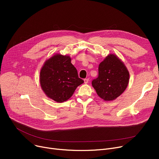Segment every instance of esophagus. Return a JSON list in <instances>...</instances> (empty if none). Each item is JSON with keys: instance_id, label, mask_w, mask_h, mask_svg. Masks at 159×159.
Masks as SVG:
<instances>
[{"instance_id": "34e87169", "label": "esophagus", "mask_w": 159, "mask_h": 159, "mask_svg": "<svg viewBox=\"0 0 159 159\" xmlns=\"http://www.w3.org/2000/svg\"><path fill=\"white\" fill-rule=\"evenodd\" d=\"M84 83H85V84H88V82H89V79H84Z\"/></svg>"}]
</instances>
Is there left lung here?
I'll list each match as a JSON object with an SVG mask.
<instances>
[{"instance_id":"1","label":"left lung","mask_w":159,"mask_h":159,"mask_svg":"<svg viewBox=\"0 0 159 159\" xmlns=\"http://www.w3.org/2000/svg\"><path fill=\"white\" fill-rule=\"evenodd\" d=\"M129 73L119 57L110 54L100 63L98 77L92 80L97 95L104 101H113L126 89Z\"/></svg>"}]
</instances>
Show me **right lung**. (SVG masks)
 Masks as SVG:
<instances>
[{
  "instance_id": "add662e5",
  "label": "right lung",
  "mask_w": 159,
  "mask_h": 159,
  "mask_svg": "<svg viewBox=\"0 0 159 159\" xmlns=\"http://www.w3.org/2000/svg\"><path fill=\"white\" fill-rule=\"evenodd\" d=\"M83 82L70 56L53 55L45 62L40 72L42 89L48 97L57 102L68 100Z\"/></svg>"
}]
</instances>
